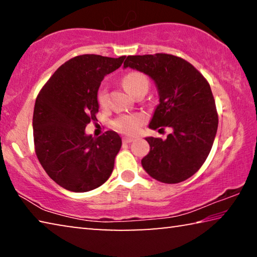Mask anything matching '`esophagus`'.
Here are the masks:
<instances>
[{"label": "esophagus", "mask_w": 257, "mask_h": 257, "mask_svg": "<svg viewBox=\"0 0 257 257\" xmlns=\"http://www.w3.org/2000/svg\"><path fill=\"white\" fill-rule=\"evenodd\" d=\"M122 141H123V143H132V142L135 141V138H133V137H123Z\"/></svg>", "instance_id": "34e87169"}]
</instances>
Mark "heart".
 <instances>
[{
	"mask_svg": "<svg viewBox=\"0 0 257 257\" xmlns=\"http://www.w3.org/2000/svg\"><path fill=\"white\" fill-rule=\"evenodd\" d=\"M123 86L127 92L133 95L135 90L143 85L149 86V81H147L146 77L139 72H130L127 76L123 78ZM97 101L101 105H105L107 101V94L105 88H101L97 95ZM143 122V116L139 114H127V115H121L118 119L114 120V127L119 130V132L128 135L136 134L141 124Z\"/></svg>",
	"mask_w": 257,
	"mask_h": 257,
	"instance_id": "b5f03b06",
	"label": "heart"
}]
</instances>
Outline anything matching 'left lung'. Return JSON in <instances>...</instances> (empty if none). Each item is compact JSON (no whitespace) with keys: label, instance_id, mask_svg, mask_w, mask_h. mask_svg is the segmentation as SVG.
Masks as SVG:
<instances>
[{"label":"left lung","instance_id":"1","mask_svg":"<svg viewBox=\"0 0 257 257\" xmlns=\"http://www.w3.org/2000/svg\"><path fill=\"white\" fill-rule=\"evenodd\" d=\"M149 76L159 94L149 127H170L165 139L146 137L150 153L142 160L155 180L178 184L198 171L210 154L217 130L211 87L201 72L175 55H129L123 68Z\"/></svg>","mask_w":257,"mask_h":257}]
</instances>
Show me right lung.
<instances>
[{"mask_svg": "<svg viewBox=\"0 0 257 257\" xmlns=\"http://www.w3.org/2000/svg\"><path fill=\"white\" fill-rule=\"evenodd\" d=\"M125 56L84 54L58 68L35 102L34 143L47 175L64 189L85 193L102 186L113 171L121 138L108 130L97 138L85 132L98 112L101 81Z\"/></svg>", "mask_w": 257, "mask_h": 257, "instance_id": "obj_1", "label": "right lung"}]
</instances>
